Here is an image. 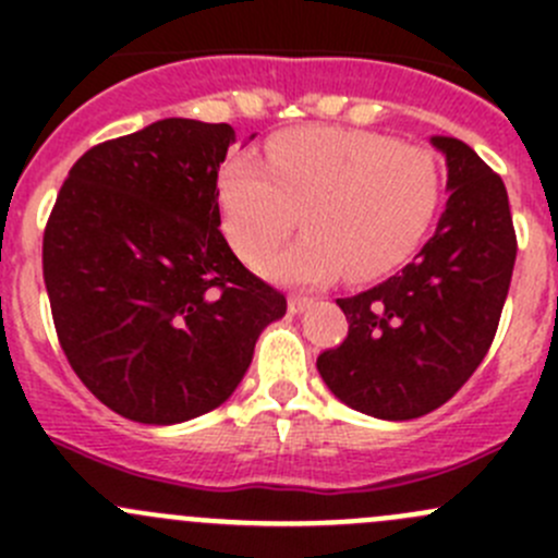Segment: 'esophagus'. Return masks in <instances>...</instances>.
Instances as JSON below:
<instances>
[{
	"label": "esophagus",
	"instance_id": "obj_1",
	"mask_svg": "<svg viewBox=\"0 0 558 558\" xmlns=\"http://www.w3.org/2000/svg\"><path fill=\"white\" fill-rule=\"evenodd\" d=\"M307 305H311V296H302V294H291L289 296V313L291 315L302 313Z\"/></svg>",
	"mask_w": 558,
	"mask_h": 558
}]
</instances>
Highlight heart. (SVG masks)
<instances>
[{
  "mask_svg": "<svg viewBox=\"0 0 558 558\" xmlns=\"http://www.w3.org/2000/svg\"><path fill=\"white\" fill-rule=\"evenodd\" d=\"M442 165L426 145L342 126H302L267 145V161L243 150L223 165V232L258 262L300 223L307 234L262 262L280 283L318 286L345 269L369 280L399 267L435 223Z\"/></svg>",
  "mask_w": 558,
  "mask_h": 558,
  "instance_id": "1",
  "label": "heart"
}]
</instances>
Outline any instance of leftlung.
<instances>
[{
    "label": "left lung",
    "mask_w": 558,
    "mask_h": 558,
    "mask_svg": "<svg viewBox=\"0 0 558 558\" xmlns=\"http://www.w3.org/2000/svg\"><path fill=\"white\" fill-rule=\"evenodd\" d=\"M432 145L451 191L435 234L397 275L337 300L348 337L318 356L340 402L384 421L432 413L481 367L519 251L502 178L461 140Z\"/></svg>",
    "instance_id": "8db88e82"
}]
</instances>
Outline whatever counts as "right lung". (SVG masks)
Listing matches in <instances>:
<instances>
[{
    "mask_svg": "<svg viewBox=\"0 0 558 558\" xmlns=\"http://www.w3.org/2000/svg\"><path fill=\"white\" fill-rule=\"evenodd\" d=\"M229 123L165 118L72 165L43 238L56 335L83 386L140 424L227 402L286 296L221 234Z\"/></svg>",
    "mask_w": 558,
    "mask_h": 558,
    "instance_id": "1",
    "label": "right lung"
}]
</instances>
